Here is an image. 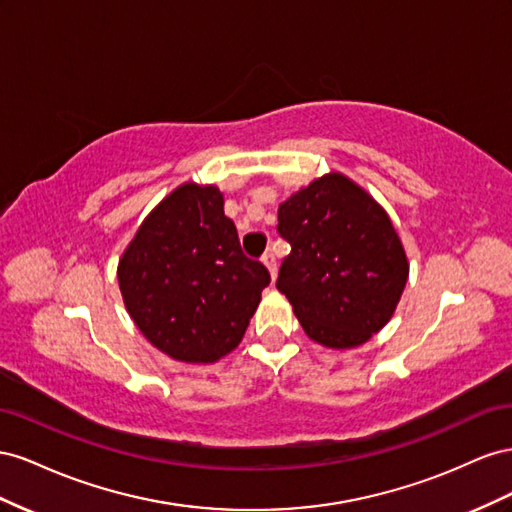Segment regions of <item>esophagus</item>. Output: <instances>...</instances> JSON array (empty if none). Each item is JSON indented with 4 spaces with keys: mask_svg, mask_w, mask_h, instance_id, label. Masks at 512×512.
I'll list each match as a JSON object with an SVG mask.
<instances>
[{
    "mask_svg": "<svg viewBox=\"0 0 512 512\" xmlns=\"http://www.w3.org/2000/svg\"><path fill=\"white\" fill-rule=\"evenodd\" d=\"M261 261H264V266L268 268V272H270V276H272V281H274V279H276V257H274V253H272V251H266L264 257H261Z\"/></svg>",
    "mask_w": 512,
    "mask_h": 512,
    "instance_id": "34e87169",
    "label": "esophagus"
}]
</instances>
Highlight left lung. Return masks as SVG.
<instances>
[{
    "label": "left lung",
    "mask_w": 512,
    "mask_h": 512,
    "mask_svg": "<svg viewBox=\"0 0 512 512\" xmlns=\"http://www.w3.org/2000/svg\"><path fill=\"white\" fill-rule=\"evenodd\" d=\"M279 233L291 253L276 289L306 337L354 349L388 324L410 261L388 212L362 186L339 171L315 178L279 206Z\"/></svg>",
    "instance_id": "left-lung-1"
}]
</instances>
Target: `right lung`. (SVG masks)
Masks as SVG:
<instances>
[{
    "label": "right lung",
    "instance_id": "obj_1",
    "mask_svg": "<svg viewBox=\"0 0 512 512\" xmlns=\"http://www.w3.org/2000/svg\"><path fill=\"white\" fill-rule=\"evenodd\" d=\"M214 184L184 182L143 218L118 264L135 326L173 360L208 364L236 349L270 285L244 257Z\"/></svg>",
    "mask_w": 512,
    "mask_h": 512
}]
</instances>
